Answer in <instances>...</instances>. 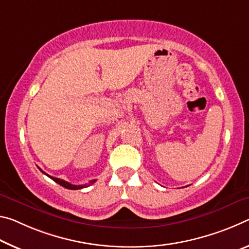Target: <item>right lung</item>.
Listing matches in <instances>:
<instances>
[{"label": "right lung", "instance_id": "right-lung-1", "mask_svg": "<svg viewBox=\"0 0 249 249\" xmlns=\"http://www.w3.org/2000/svg\"><path fill=\"white\" fill-rule=\"evenodd\" d=\"M40 170V169H39ZM42 171V170H40ZM42 172L44 173V174H46L44 172V171H42ZM47 177H50V175L48 174H46ZM53 181H55L56 183H58L59 185H62V186H64V187H66V189H68V190H79V189H83V187H85L86 185H72V184H71V183H68V182H66V181H64V180H60V178H53V177H50ZM95 182V180L93 181H90V184L91 183H93Z\"/></svg>", "mask_w": 249, "mask_h": 249}]
</instances>
